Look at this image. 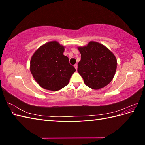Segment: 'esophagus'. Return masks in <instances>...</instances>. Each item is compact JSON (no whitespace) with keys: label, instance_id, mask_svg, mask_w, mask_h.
<instances>
[{"label":"esophagus","instance_id":"obj_1","mask_svg":"<svg viewBox=\"0 0 145 145\" xmlns=\"http://www.w3.org/2000/svg\"><path fill=\"white\" fill-rule=\"evenodd\" d=\"M74 68H76V70L77 69V64H75V65H74Z\"/></svg>","mask_w":145,"mask_h":145}]
</instances>
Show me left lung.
I'll return each instance as SVG.
<instances>
[{
    "instance_id": "obj_1",
    "label": "left lung",
    "mask_w": 145,
    "mask_h": 145,
    "mask_svg": "<svg viewBox=\"0 0 145 145\" xmlns=\"http://www.w3.org/2000/svg\"><path fill=\"white\" fill-rule=\"evenodd\" d=\"M78 49L81 60L78 63L77 71L85 85L93 89H99L108 85L115 75L117 65L112 52L95 42H90Z\"/></svg>"
}]
</instances>
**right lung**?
<instances>
[{
    "mask_svg": "<svg viewBox=\"0 0 145 145\" xmlns=\"http://www.w3.org/2000/svg\"><path fill=\"white\" fill-rule=\"evenodd\" d=\"M65 48L56 41L48 42L34 52L30 62V71L43 88L57 91L67 86L76 69L63 55Z\"/></svg>",
    "mask_w": 145,
    "mask_h": 145,
    "instance_id": "right-lung-1",
    "label": "right lung"
}]
</instances>
